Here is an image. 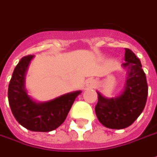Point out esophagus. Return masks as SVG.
<instances>
[{"instance_id": "34e87169", "label": "esophagus", "mask_w": 157, "mask_h": 157, "mask_svg": "<svg viewBox=\"0 0 157 157\" xmlns=\"http://www.w3.org/2000/svg\"><path fill=\"white\" fill-rule=\"evenodd\" d=\"M95 82H94V81H89V82H88V83L86 84V86L88 87V88H95Z\"/></svg>"}]
</instances>
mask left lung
<instances>
[{
  "mask_svg": "<svg viewBox=\"0 0 157 157\" xmlns=\"http://www.w3.org/2000/svg\"><path fill=\"white\" fill-rule=\"evenodd\" d=\"M125 85L116 97L107 98L97 92L98 101L95 110L99 122L109 128L122 129L132 124L141 115L148 96L146 75L140 60L130 49L125 48Z\"/></svg>",
  "mask_w": 157,
  "mask_h": 157,
  "instance_id": "8db88e82",
  "label": "left lung"
}]
</instances>
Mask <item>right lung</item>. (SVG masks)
I'll use <instances>...</instances> for the list:
<instances>
[{
    "label": "right lung",
    "mask_w": 157,
    "mask_h": 157,
    "mask_svg": "<svg viewBox=\"0 0 157 157\" xmlns=\"http://www.w3.org/2000/svg\"><path fill=\"white\" fill-rule=\"evenodd\" d=\"M33 58L34 56L22 57L16 65L8 85V102L14 118L21 126L31 131L49 132L65 121L82 91L67 93L47 101L34 100L25 88V76Z\"/></svg>",
    "instance_id": "obj_1"
}]
</instances>
